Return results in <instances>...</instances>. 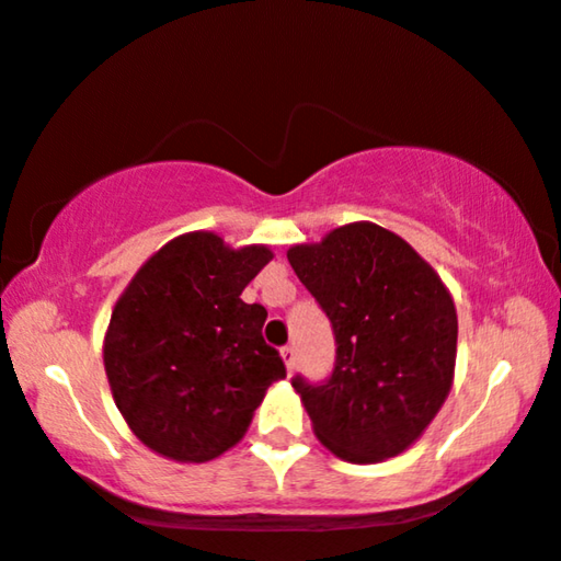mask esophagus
I'll return each mask as SVG.
<instances>
[{"instance_id": "1", "label": "esophagus", "mask_w": 561, "mask_h": 561, "mask_svg": "<svg viewBox=\"0 0 561 561\" xmlns=\"http://www.w3.org/2000/svg\"><path fill=\"white\" fill-rule=\"evenodd\" d=\"M280 357H283V363H286L288 375H294V370H296V350L288 344V347L280 350Z\"/></svg>"}]
</instances>
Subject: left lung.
<instances>
[{"label": "left lung", "mask_w": 561, "mask_h": 561, "mask_svg": "<svg viewBox=\"0 0 561 561\" xmlns=\"http://www.w3.org/2000/svg\"><path fill=\"white\" fill-rule=\"evenodd\" d=\"M288 263L332 321L324 386L294 378L313 434L344 462L401 455L426 432L455 380L457 309L439 273L373 221L294 244Z\"/></svg>", "instance_id": "obj_1"}]
</instances>
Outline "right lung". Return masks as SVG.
Returning a JSON list of instances; mask_svg holds the SVG:
<instances>
[{"label":"right lung","mask_w":561,"mask_h":561,"mask_svg":"<svg viewBox=\"0 0 561 561\" xmlns=\"http://www.w3.org/2000/svg\"><path fill=\"white\" fill-rule=\"evenodd\" d=\"M273 260L265 244L232 248L186 232L145 260L112 309L104 370L122 419L145 447L175 462L232 449L275 380L267 311L242 290Z\"/></svg>","instance_id":"add662e5"}]
</instances>
